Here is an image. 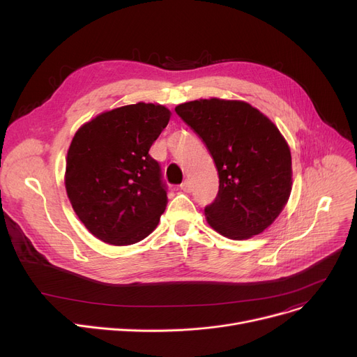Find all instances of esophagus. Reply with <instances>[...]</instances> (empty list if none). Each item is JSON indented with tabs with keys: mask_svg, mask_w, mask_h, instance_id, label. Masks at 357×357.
Here are the masks:
<instances>
[{
	"mask_svg": "<svg viewBox=\"0 0 357 357\" xmlns=\"http://www.w3.org/2000/svg\"><path fill=\"white\" fill-rule=\"evenodd\" d=\"M181 190L185 191V192H191V190H192L191 182H190V181H183V182L181 183Z\"/></svg>",
	"mask_w": 357,
	"mask_h": 357,
	"instance_id": "esophagus-1",
	"label": "esophagus"
}]
</instances>
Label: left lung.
Here are the masks:
<instances>
[{
    "label": "left lung",
    "mask_w": 357,
    "mask_h": 357,
    "mask_svg": "<svg viewBox=\"0 0 357 357\" xmlns=\"http://www.w3.org/2000/svg\"><path fill=\"white\" fill-rule=\"evenodd\" d=\"M176 114L210 150L218 194L204 213L210 226L233 240L268 229L291 195L292 162L278 127L245 101L197 100Z\"/></svg>",
    "instance_id": "1"
}]
</instances>
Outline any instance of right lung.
I'll list each match as a JSON object with an SVG mask.
<instances>
[{
  "label": "right lung",
  "mask_w": 357,
  "mask_h": 357,
  "mask_svg": "<svg viewBox=\"0 0 357 357\" xmlns=\"http://www.w3.org/2000/svg\"><path fill=\"white\" fill-rule=\"evenodd\" d=\"M169 119L166 107L137 102L102 112L75 133L66 159L68 198L104 243L135 245L156 229L167 191L149 149Z\"/></svg>",
  "instance_id": "add662e5"
}]
</instances>
